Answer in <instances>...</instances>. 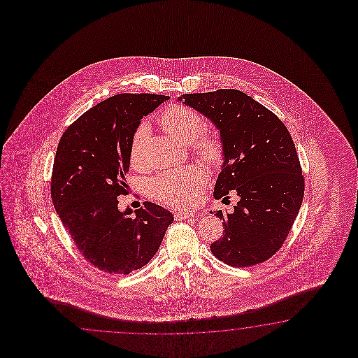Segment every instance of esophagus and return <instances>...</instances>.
Listing matches in <instances>:
<instances>
[{"mask_svg": "<svg viewBox=\"0 0 358 358\" xmlns=\"http://www.w3.org/2000/svg\"><path fill=\"white\" fill-rule=\"evenodd\" d=\"M193 216H194V213H189V211H176V213H174V217H176V220L189 219V217H193Z\"/></svg>", "mask_w": 358, "mask_h": 358, "instance_id": "esophagus-1", "label": "esophagus"}]
</instances>
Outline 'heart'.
I'll return each mask as SVG.
<instances>
[{
    "label": "heart",
    "mask_w": 358,
    "mask_h": 358,
    "mask_svg": "<svg viewBox=\"0 0 358 358\" xmlns=\"http://www.w3.org/2000/svg\"><path fill=\"white\" fill-rule=\"evenodd\" d=\"M161 128L182 143H189L192 151L208 165H219L222 160L220 141L202 134L205 119L196 110L182 105H171L161 113ZM147 127L141 125L131 139L129 159L133 166H141ZM207 184L205 173L197 166H184L162 173L150 182V194L164 203L176 207H193L203 196Z\"/></svg>",
    "instance_id": "1"
}]
</instances>
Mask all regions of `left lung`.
<instances>
[{"instance_id": "obj_1", "label": "left lung", "mask_w": 358, "mask_h": 358, "mask_svg": "<svg viewBox=\"0 0 358 358\" xmlns=\"http://www.w3.org/2000/svg\"><path fill=\"white\" fill-rule=\"evenodd\" d=\"M178 99L220 130L224 164L213 196L225 199L234 190L239 197L231 213H215L225 230L210 250L230 266L266 261L282 248L303 199L302 168L289 131L274 113L236 90Z\"/></svg>"}]
</instances>
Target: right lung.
Instances as JSON below:
<instances>
[{
	"label": "right lung",
	"mask_w": 358,
	"mask_h": 358,
	"mask_svg": "<svg viewBox=\"0 0 358 358\" xmlns=\"http://www.w3.org/2000/svg\"><path fill=\"white\" fill-rule=\"evenodd\" d=\"M169 96L122 93L79 116L61 137L55 156L51 198L62 225L92 266L128 275L160 248L173 215L164 207L117 208L128 193L131 139L141 119Z\"/></svg>",
	"instance_id": "add662e5"
}]
</instances>
